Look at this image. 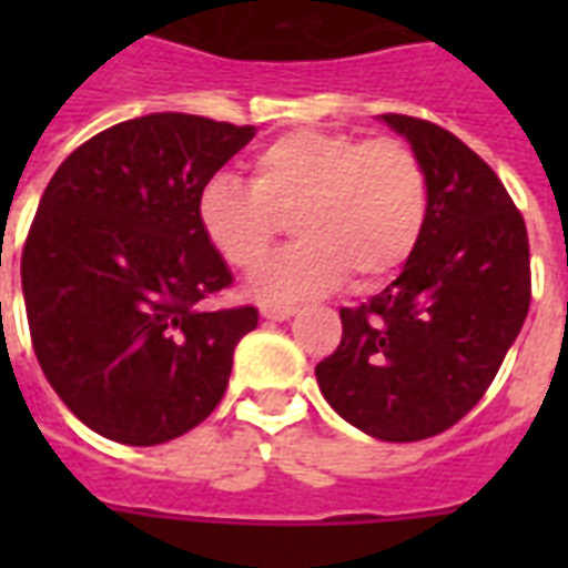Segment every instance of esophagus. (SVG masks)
Masks as SVG:
<instances>
[{
	"label": "esophagus",
	"instance_id": "obj_1",
	"mask_svg": "<svg viewBox=\"0 0 568 568\" xmlns=\"http://www.w3.org/2000/svg\"><path fill=\"white\" fill-rule=\"evenodd\" d=\"M292 315V306H262V318L265 321H288Z\"/></svg>",
	"mask_w": 568,
	"mask_h": 568
}]
</instances>
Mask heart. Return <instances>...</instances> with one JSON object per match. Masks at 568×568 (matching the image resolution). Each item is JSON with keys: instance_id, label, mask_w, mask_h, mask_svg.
Wrapping results in <instances>:
<instances>
[{"instance_id": "1", "label": "heart", "mask_w": 568, "mask_h": 568, "mask_svg": "<svg viewBox=\"0 0 568 568\" xmlns=\"http://www.w3.org/2000/svg\"><path fill=\"white\" fill-rule=\"evenodd\" d=\"M250 168V185L230 173L203 182L196 223L226 265L253 271L274 244L280 217H292L297 244L250 280L258 301H310L347 274L356 285L379 283L422 241L427 173L404 141L301 129L262 146Z\"/></svg>"}]
</instances>
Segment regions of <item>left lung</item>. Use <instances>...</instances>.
I'll list each match as a JSON object with an SVG mask.
<instances>
[{"mask_svg": "<svg viewBox=\"0 0 568 568\" xmlns=\"http://www.w3.org/2000/svg\"><path fill=\"white\" fill-rule=\"evenodd\" d=\"M427 173L413 256L372 301L342 310V345L315 365L321 395L383 442H418L484 397L530 306L528 230L493 168L436 123L379 114Z\"/></svg>", "mask_w": 568, "mask_h": 568, "instance_id": "left-lung-1", "label": "left lung"}]
</instances>
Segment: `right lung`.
Segmentation results:
<instances>
[{"label": "right lung", "instance_id": "1", "mask_svg": "<svg viewBox=\"0 0 568 568\" xmlns=\"http://www.w3.org/2000/svg\"><path fill=\"white\" fill-rule=\"evenodd\" d=\"M253 126L159 111L67 155L22 250L31 345L67 409L123 445H162L212 415L258 312L203 310L232 274L196 194Z\"/></svg>", "mask_w": 568, "mask_h": 568}]
</instances>
